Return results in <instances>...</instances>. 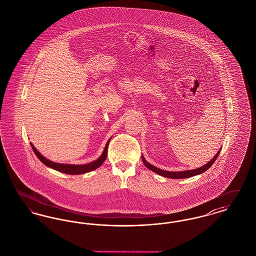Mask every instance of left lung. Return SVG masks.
Instances as JSON below:
<instances>
[{"instance_id": "obj_1", "label": "left lung", "mask_w": 256, "mask_h": 256, "mask_svg": "<svg viewBox=\"0 0 256 256\" xmlns=\"http://www.w3.org/2000/svg\"><path fill=\"white\" fill-rule=\"evenodd\" d=\"M220 152V150L219 152H217V154L213 158L211 159L207 164L204 165L202 167L198 168V169H195V170H183V172H168V170H161V169H158V168L150 165V163H148L143 156H142V161L145 164L146 168H148L150 170L158 174L164 176V178H176V180H178V178H191V176H196V174H202L206 170H208L213 165V163L216 161V159H217L218 156H219Z\"/></svg>"}]
</instances>
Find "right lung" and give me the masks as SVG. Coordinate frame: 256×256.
I'll return each mask as SVG.
<instances>
[{
	"instance_id": "1",
	"label": "right lung",
	"mask_w": 256,
	"mask_h": 256,
	"mask_svg": "<svg viewBox=\"0 0 256 256\" xmlns=\"http://www.w3.org/2000/svg\"><path fill=\"white\" fill-rule=\"evenodd\" d=\"M110 141V140H108L106 146L104 148L102 154L96 161L91 162L89 164H86V165H70V164H60V163L52 162V161H50L49 159L45 158L37 150L32 144H30V146L32 148L34 154H36V156L39 158V160L42 163H44L46 166L50 167V168H52L54 170H58V172H64V174H86V172H91V170H96L97 168H98L104 163V161L106 159V156H108V146Z\"/></svg>"
}]
</instances>
